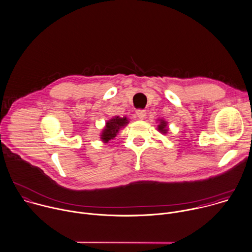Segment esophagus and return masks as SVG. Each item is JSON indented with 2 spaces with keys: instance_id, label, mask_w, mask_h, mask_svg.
I'll return each instance as SVG.
<instances>
[{
  "instance_id": "34e87169",
  "label": "esophagus",
  "mask_w": 252,
  "mask_h": 252,
  "mask_svg": "<svg viewBox=\"0 0 252 252\" xmlns=\"http://www.w3.org/2000/svg\"><path fill=\"white\" fill-rule=\"evenodd\" d=\"M136 115L139 119H144L146 117V111L142 110V109H139V110L136 111Z\"/></svg>"
}]
</instances>
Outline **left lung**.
I'll use <instances>...</instances> for the list:
<instances>
[{
    "label": "left lung",
    "instance_id": "8db88e82",
    "mask_svg": "<svg viewBox=\"0 0 252 252\" xmlns=\"http://www.w3.org/2000/svg\"><path fill=\"white\" fill-rule=\"evenodd\" d=\"M158 132H160L161 134H167V132H168V126H167V122L164 120V119H162V118H158Z\"/></svg>",
    "mask_w": 252,
    "mask_h": 252
}]
</instances>
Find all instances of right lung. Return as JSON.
<instances>
[{
	"mask_svg": "<svg viewBox=\"0 0 252 252\" xmlns=\"http://www.w3.org/2000/svg\"><path fill=\"white\" fill-rule=\"evenodd\" d=\"M129 123V119L124 116V117H119V116H114L111 119L107 120L105 122V126L101 131L100 134V140L103 143H108L110 140L114 139L116 135L119 133V131L127 126Z\"/></svg>",
	"mask_w": 252,
	"mask_h": 252,
	"instance_id": "right-lung-1",
	"label": "right lung"
}]
</instances>
